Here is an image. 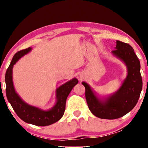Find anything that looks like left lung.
Here are the masks:
<instances>
[{
    "instance_id": "8db88e82",
    "label": "left lung",
    "mask_w": 148,
    "mask_h": 148,
    "mask_svg": "<svg viewBox=\"0 0 148 148\" xmlns=\"http://www.w3.org/2000/svg\"><path fill=\"white\" fill-rule=\"evenodd\" d=\"M112 53L124 62L127 68V77L114 94L101 100L87 83L82 82L89 109L93 114L103 119H119L130 112L138 102L142 90L140 62L133 48L129 44L116 40Z\"/></svg>"
}]
</instances>
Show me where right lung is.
I'll list each match as a JSON object with an SVG mask.
<instances>
[{"mask_svg": "<svg viewBox=\"0 0 148 148\" xmlns=\"http://www.w3.org/2000/svg\"><path fill=\"white\" fill-rule=\"evenodd\" d=\"M31 50L32 48L29 47L17 52L14 55L5 74L6 95L13 110L21 120L37 126H48L57 122L63 116L66 98L73 87L78 84V80L73 78L56 89V102L50 110H43L25 103L16 93L14 88L13 68L19 59Z\"/></svg>", "mask_w": 148, "mask_h": 148, "instance_id": "obj_1", "label": "right lung"}]
</instances>
